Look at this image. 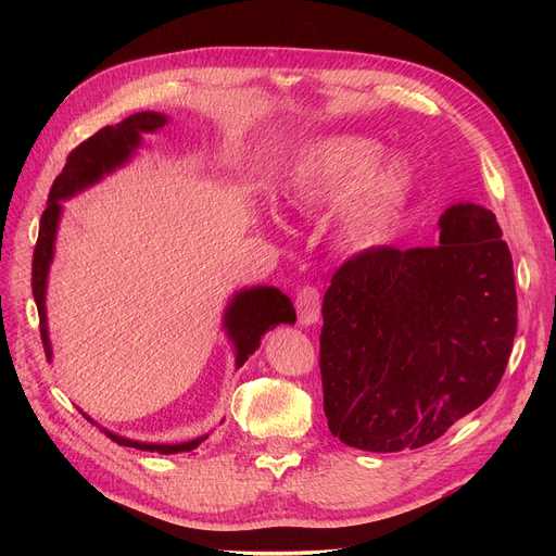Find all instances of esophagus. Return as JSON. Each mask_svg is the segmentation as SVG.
Here are the masks:
<instances>
[{
  "label": "esophagus",
  "mask_w": 556,
  "mask_h": 556,
  "mask_svg": "<svg viewBox=\"0 0 556 556\" xmlns=\"http://www.w3.org/2000/svg\"><path fill=\"white\" fill-rule=\"evenodd\" d=\"M295 308H298V317L304 327L315 325L319 319V311H323V300H319V290L311 283L302 286L300 293L295 298Z\"/></svg>",
  "instance_id": "esophagus-1"
}]
</instances>
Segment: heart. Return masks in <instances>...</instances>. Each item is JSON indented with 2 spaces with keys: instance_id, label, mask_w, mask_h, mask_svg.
<instances>
[{
  "instance_id": "1",
  "label": "heart",
  "mask_w": 556,
  "mask_h": 556,
  "mask_svg": "<svg viewBox=\"0 0 556 556\" xmlns=\"http://www.w3.org/2000/svg\"><path fill=\"white\" fill-rule=\"evenodd\" d=\"M378 143L336 135L311 143L283 185L288 207L300 214L333 212V237L344 250H371L396 229L413 191L403 160L378 162Z\"/></svg>"
}]
</instances>
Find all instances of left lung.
<instances>
[{
	"label": "left lung",
	"instance_id": "8db88e82",
	"mask_svg": "<svg viewBox=\"0 0 556 556\" xmlns=\"http://www.w3.org/2000/svg\"><path fill=\"white\" fill-rule=\"evenodd\" d=\"M440 245L346 258L319 333L333 437L371 453L421 448L498 388L518 325L514 261L495 216L459 202Z\"/></svg>",
	"mask_w": 556,
	"mask_h": 556
}]
</instances>
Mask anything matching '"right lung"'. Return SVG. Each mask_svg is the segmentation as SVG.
Segmentation results:
<instances>
[{"mask_svg":"<svg viewBox=\"0 0 556 556\" xmlns=\"http://www.w3.org/2000/svg\"><path fill=\"white\" fill-rule=\"evenodd\" d=\"M166 124V116L157 112H137L128 119L116 126H105L99 132H94L90 139L78 143L76 149L70 153L67 164L63 173L58 175L51 185L47 210L40 218V231L34 250V263H31V286H34V298L38 304V317H40V338L45 354L51 361V344L47 336V313H45V288H47V273L49 263L53 256V241H55V229L58 218H61V200L74 195L76 191L94 185L101 180L103 173H110L112 168L122 166L130 153L139 146L141 132H153ZM295 325V308L283 293L270 286H258L239 293L231 300L225 313V327L229 338L237 346V367H241L248 356L256 352L261 344V336L277 325ZM87 421H92L87 415H83ZM112 442L119 446H132L139 451H151V453H182L198 448L207 434L198 437V440L185 442V444H143L132 442L126 437L114 434L110 430H103Z\"/></svg>","mask_w":556,"mask_h":556,"instance_id":"add662e5","label":"right lung"}]
</instances>
